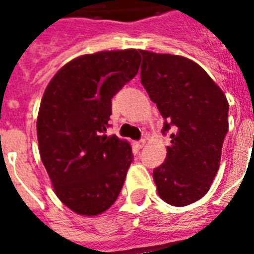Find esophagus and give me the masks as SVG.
I'll return each mask as SVG.
<instances>
[{
    "instance_id": "1",
    "label": "esophagus",
    "mask_w": 254,
    "mask_h": 254,
    "mask_svg": "<svg viewBox=\"0 0 254 254\" xmlns=\"http://www.w3.org/2000/svg\"><path fill=\"white\" fill-rule=\"evenodd\" d=\"M145 143H147V140H145V138H141V140H138L137 141V147L138 148H143L144 145H145Z\"/></svg>"
}]
</instances>
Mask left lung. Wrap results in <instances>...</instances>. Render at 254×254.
<instances>
[{
  "instance_id": "1",
  "label": "left lung",
  "mask_w": 254,
  "mask_h": 254,
  "mask_svg": "<svg viewBox=\"0 0 254 254\" xmlns=\"http://www.w3.org/2000/svg\"><path fill=\"white\" fill-rule=\"evenodd\" d=\"M140 54L141 84L165 120L162 133L171 138L154 181L167 204L184 207L200 200L218 173L229 130V103L191 60L145 50Z\"/></svg>"
}]
</instances>
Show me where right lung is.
<instances>
[{
	"label": "right lung",
	"instance_id": "1",
	"mask_svg": "<svg viewBox=\"0 0 254 254\" xmlns=\"http://www.w3.org/2000/svg\"><path fill=\"white\" fill-rule=\"evenodd\" d=\"M137 50L74 58L42 98L36 130L43 165L58 198L85 216L116 202L133 160L127 141L107 136L111 99L138 72Z\"/></svg>",
	"mask_w": 254,
	"mask_h": 254
}]
</instances>
